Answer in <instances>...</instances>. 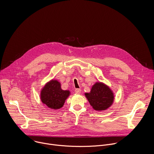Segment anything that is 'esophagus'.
Listing matches in <instances>:
<instances>
[{
  "label": "esophagus",
  "mask_w": 154,
  "mask_h": 154,
  "mask_svg": "<svg viewBox=\"0 0 154 154\" xmlns=\"http://www.w3.org/2000/svg\"><path fill=\"white\" fill-rule=\"evenodd\" d=\"M75 93H76V94H80V93H81V90L80 89H75Z\"/></svg>",
  "instance_id": "34e87169"
}]
</instances>
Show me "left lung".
Instances as JSON below:
<instances>
[{"label":"left lung","instance_id":"8db88e82","mask_svg":"<svg viewBox=\"0 0 154 154\" xmlns=\"http://www.w3.org/2000/svg\"><path fill=\"white\" fill-rule=\"evenodd\" d=\"M85 96L91 106L96 111L101 112L110 107L114 102L115 95L108 85L103 82H96L90 93H85Z\"/></svg>","mask_w":154,"mask_h":154}]
</instances>
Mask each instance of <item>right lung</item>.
Wrapping results in <instances>:
<instances>
[{
    "mask_svg": "<svg viewBox=\"0 0 154 154\" xmlns=\"http://www.w3.org/2000/svg\"><path fill=\"white\" fill-rule=\"evenodd\" d=\"M69 90H63L61 83L57 80H51L43 86L40 93V99L42 104L53 109L63 107L66 100L70 96Z\"/></svg>",
    "mask_w": 154,
    "mask_h": 154,
    "instance_id": "right-lung-1",
    "label": "right lung"
}]
</instances>
